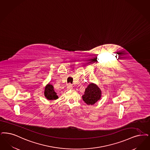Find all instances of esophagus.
Returning <instances> with one entry per match:
<instances>
[{
    "label": "esophagus",
    "mask_w": 150,
    "mask_h": 150,
    "mask_svg": "<svg viewBox=\"0 0 150 150\" xmlns=\"http://www.w3.org/2000/svg\"><path fill=\"white\" fill-rule=\"evenodd\" d=\"M67 90H72V85H71V84H69V85L67 86Z\"/></svg>",
    "instance_id": "obj_1"
}]
</instances>
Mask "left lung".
<instances>
[{"mask_svg":"<svg viewBox=\"0 0 150 150\" xmlns=\"http://www.w3.org/2000/svg\"><path fill=\"white\" fill-rule=\"evenodd\" d=\"M102 97V91L96 84L91 83L85 89L83 100L87 105H94Z\"/></svg>","mask_w":150,"mask_h":150,"instance_id":"1","label":"left lung"}]
</instances>
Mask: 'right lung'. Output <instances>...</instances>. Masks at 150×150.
Masks as SVG:
<instances>
[{
	"mask_svg": "<svg viewBox=\"0 0 150 150\" xmlns=\"http://www.w3.org/2000/svg\"><path fill=\"white\" fill-rule=\"evenodd\" d=\"M44 96L48 100H56L59 98V96L57 95V93L54 90V86L48 83L45 87L43 91Z\"/></svg>",
	"mask_w": 150,
	"mask_h": 150,
	"instance_id": "1",
	"label": "right lung"
}]
</instances>
